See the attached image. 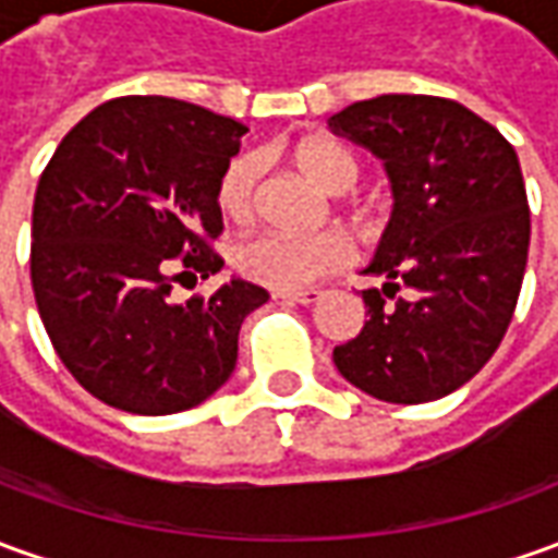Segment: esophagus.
Returning <instances> with one entry per match:
<instances>
[{
    "label": "esophagus",
    "mask_w": 558,
    "mask_h": 558,
    "mask_svg": "<svg viewBox=\"0 0 558 558\" xmlns=\"http://www.w3.org/2000/svg\"><path fill=\"white\" fill-rule=\"evenodd\" d=\"M272 298H279V301L286 303H316L322 298V291H316V288H306V291H276Z\"/></svg>",
    "instance_id": "34e87169"
}]
</instances>
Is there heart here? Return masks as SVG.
I'll use <instances>...</instances> for the list:
<instances>
[{
	"label": "heart",
	"mask_w": 558,
	"mask_h": 558,
	"mask_svg": "<svg viewBox=\"0 0 558 558\" xmlns=\"http://www.w3.org/2000/svg\"><path fill=\"white\" fill-rule=\"evenodd\" d=\"M291 160L310 182L328 194H345L359 182L361 167L352 151L330 140H303L291 148ZM260 160L255 155L233 157L218 182V206L233 221H245L255 213ZM349 264V245L337 233H282L267 230L236 245L233 267L248 282L272 291H298L318 282L322 276Z\"/></svg>",
	"instance_id": "b5f03b06"
}]
</instances>
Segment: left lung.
Listing matches in <instances>:
<instances>
[{"mask_svg":"<svg viewBox=\"0 0 558 558\" xmlns=\"http://www.w3.org/2000/svg\"><path fill=\"white\" fill-rule=\"evenodd\" d=\"M328 126L386 163L395 194L364 267L386 282L361 291L367 322L333 364L379 401H437L480 374L517 310L532 236L520 157L444 96H376Z\"/></svg>","mask_w":558,"mask_h":558,"instance_id":"8db88e82","label":"left lung"}]
</instances>
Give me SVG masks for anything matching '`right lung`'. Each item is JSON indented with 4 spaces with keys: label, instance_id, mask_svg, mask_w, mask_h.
I'll use <instances>...</instances> for the list:
<instances>
[{
    "label": "right lung",
    "instance_id": "1",
    "mask_svg": "<svg viewBox=\"0 0 558 558\" xmlns=\"http://www.w3.org/2000/svg\"><path fill=\"white\" fill-rule=\"evenodd\" d=\"M242 133L184 99L121 96L72 126L41 172L29 252L38 316L102 403L182 413L233 374L242 318L270 294L242 279L187 303L169 291L225 267L209 242L225 230L218 182Z\"/></svg>",
    "mask_w": 558,
    "mask_h": 558
}]
</instances>
